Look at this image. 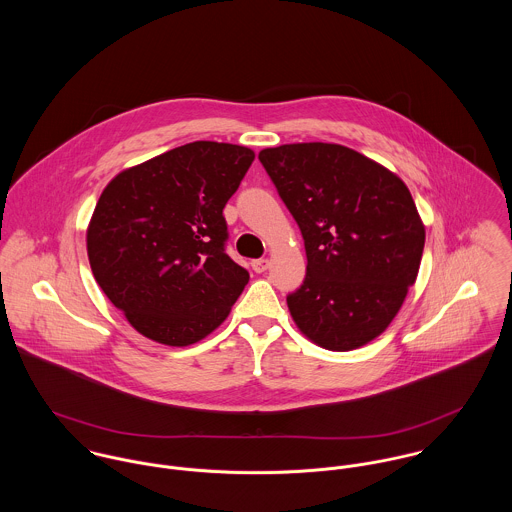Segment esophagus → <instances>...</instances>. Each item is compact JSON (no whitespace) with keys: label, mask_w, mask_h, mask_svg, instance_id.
Wrapping results in <instances>:
<instances>
[{"label":"esophagus","mask_w":512,"mask_h":512,"mask_svg":"<svg viewBox=\"0 0 512 512\" xmlns=\"http://www.w3.org/2000/svg\"><path fill=\"white\" fill-rule=\"evenodd\" d=\"M270 268V262L266 260V258H258V260H252V270L256 272V274H262V272H266Z\"/></svg>","instance_id":"esophagus-1"}]
</instances>
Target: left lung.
<instances>
[{
  "mask_svg": "<svg viewBox=\"0 0 512 512\" xmlns=\"http://www.w3.org/2000/svg\"><path fill=\"white\" fill-rule=\"evenodd\" d=\"M297 222L307 256L288 295L299 331L329 351L378 337L414 286L426 230L404 181L337 144H286L258 155Z\"/></svg>",
  "mask_w": 512,
  "mask_h": 512,
  "instance_id": "left-lung-1",
  "label": "left lung"
}]
</instances>
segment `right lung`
Here are the masks:
<instances>
[{
	"label": "right lung",
	"instance_id": "obj_1",
	"mask_svg": "<svg viewBox=\"0 0 512 512\" xmlns=\"http://www.w3.org/2000/svg\"><path fill=\"white\" fill-rule=\"evenodd\" d=\"M252 161L248 147L193 142L122 171L102 191L86 230L90 268L147 339L201 341L248 284L224 250L222 209Z\"/></svg>",
	"mask_w": 512,
	"mask_h": 512
}]
</instances>
